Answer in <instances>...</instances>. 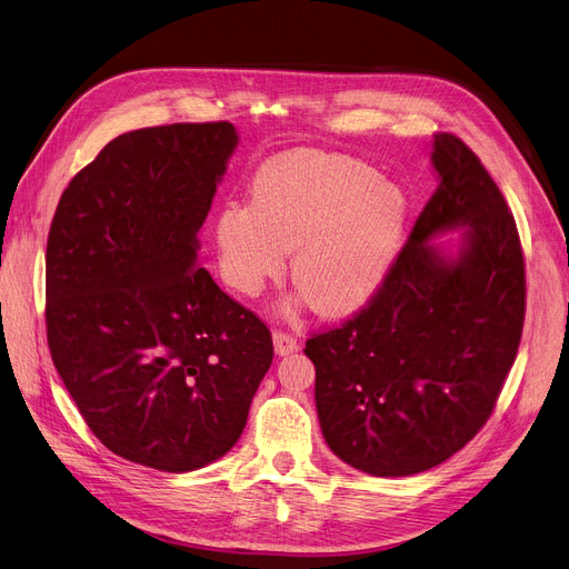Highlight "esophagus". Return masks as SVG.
<instances>
[{"instance_id":"esophagus-1","label":"esophagus","mask_w":569,"mask_h":569,"mask_svg":"<svg viewBox=\"0 0 569 569\" xmlns=\"http://www.w3.org/2000/svg\"><path fill=\"white\" fill-rule=\"evenodd\" d=\"M274 350H277V355H281V357L297 352V350H299L297 336H292V333H288V331H281V329L274 331Z\"/></svg>"}]
</instances>
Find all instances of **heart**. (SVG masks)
I'll use <instances>...</instances> for the list:
<instances>
[{"instance_id": "heart-1", "label": "heart", "mask_w": 569, "mask_h": 569, "mask_svg": "<svg viewBox=\"0 0 569 569\" xmlns=\"http://www.w3.org/2000/svg\"><path fill=\"white\" fill-rule=\"evenodd\" d=\"M409 214L407 197L372 167L322 153H292L264 164L251 206L217 214L221 274L233 290L258 295L286 268L322 316L361 309L385 283Z\"/></svg>"}]
</instances>
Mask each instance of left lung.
<instances>
[{
	"mask_svg": "<svg viewBox=\"0 0 569 569\" xmlns=\"http://www.w3.org/2000/svg\"><path fill=\"white\" fill-rule=\"evenodd\" d=\"M435 194L363 309L307 340L325 441L370 476L428 471L487 423L526 316L517 223L473 150L437 132ZM467 224L458 259L427 240Z\"/></svg>",
	"mask_w": 569,
	"mask_h": 569,
	"instance_id": "left-lung-1",
	"label": "left lung"
}]
</instances>
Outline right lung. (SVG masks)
Masks as SVG:
<instances>
[{"instance_id": "add662e5", "label": "right lung", "mask_w": 569, "mask_h": 569, "mask_svg": "<svg viewBox=\"0 0 569 569\" xmlns=\"http://www.w3.org/2000/svg\"><path fill=\"white\" fill-rule=\"evenodd\" d=\"M236 128L126 132L68 182L46 251V329L91 432L158 471L201 469L240 439L272 333L197 262Z\"/></svg>"}]
</instances>
